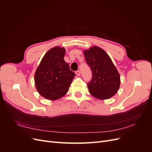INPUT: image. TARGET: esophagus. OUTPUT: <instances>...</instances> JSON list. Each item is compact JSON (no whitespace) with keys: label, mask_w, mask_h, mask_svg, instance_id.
<instances>
[{"label":"esophagus","mask_w":152,"mask_h":152,"mask_svg":"<svg viewBox=\"0 0 152 152\" xmlns=\"http://www.w3.org/2000/svg\"><path fill=\"white\" fill-rule=\"evenodd\" d=\"M75 73L77 76H79L80 75V72L79 70H77L75 72Z\"/></svg>","instance_id":"obj_1"}]
</instances>
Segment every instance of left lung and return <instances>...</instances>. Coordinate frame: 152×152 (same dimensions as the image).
Here are the masks:
<instances>
[{
  "instance_id": "obj_1",
  "label": "left lung",
  "mask_w": 152,
  "mask_h": 152,
  "mask_svg": "<svg viewBox=\"0 0 152 152\" xmlns=\"http://www.w3.org/2000/svg\"><path fill=\"white\" fill-rule=\"evenodd\" d=\"M92 79L87 84L89 92L99 99H109L117 93L121 84L120 75L108 54L97 46L84 50Z\"/></svg>"
}]
</instances>
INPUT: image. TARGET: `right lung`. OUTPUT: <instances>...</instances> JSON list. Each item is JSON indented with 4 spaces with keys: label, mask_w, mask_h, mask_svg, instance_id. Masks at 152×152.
Here are the masks:
<instances>
[{
    "label": "right lung",
    "mask_w": 152,
    "mask_h": 152,
    "mask_svg": "<svg viewBox=\"0 0 152 152\" xmlns=\"http://www.w3.org/2000/svg\"><path fill=\"white\" fill-rule=\"evenodd\" d=\"M65 49L54 47L45 53L35 73V84L39 93L45 99L56 100L65 95L74 79L64 60Z\"/></svg>",
    "instance_id": "obj_1"
}]
</instances>
